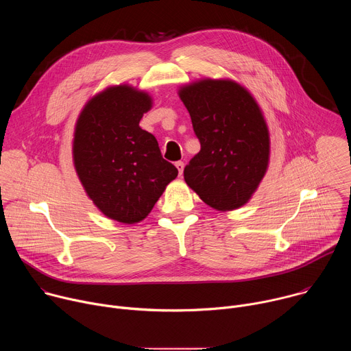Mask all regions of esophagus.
<instances>
[{"label": "esophagus", "mask_w": 351, "mask_h": 351, "mask_svg": "<svg viewBox=\"0 0 351 351\" xmlns=\"http://www.w3.org/2000/svg\"><path fill=\"white\" fill-rule=\"evenodd\" d=\"M175 165H176V168H178V171H179V175H182V173H183V169H184V164H183L182 161H178Z\"/></svg>", "instance_id": "obj_1"}]
</instances>
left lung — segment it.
<instances>
[{"mask_svg":"<svg viewBox=\"0 0 351 351\" xmlns=\"http://www.w3.org/2000/svg\"><path fill=\"white\" fill-rule=\"evenodd\" d=\"M202 144L184 168L186 183L218 211L244 206L269 161V133L253 95L232 80L204 79L179 90Z\"/></svg>","mask_w":351,"mask_h":351,"instance_id":"8db88e82","label":"left lung"}]
</instances>
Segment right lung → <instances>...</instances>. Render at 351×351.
I'll use <instances>...</instances> for the list:
<instances>
[{"label":"right lung","instance_id":"add662e5","mask_svg":"<svg viewBox=\"0 0 351 351\" xmlns=\"http://www.w3.org/2000/svg\"><path fill=\"white\" fill-rule=\"evenodd\" d=\"M152 97L130 86L94 95L75 128L73 162L91 202L106 217L137 223L178 176L157 138L138 126Z\"/></svg>","mask_w":351,"mask_h":351}]
</instances>
